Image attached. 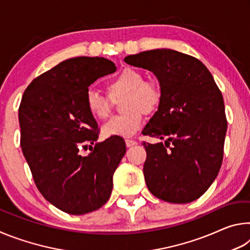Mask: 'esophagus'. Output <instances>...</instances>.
Listing matches in <instances>:
<instances>
[{
	"mask_svg": "<svg viewBox=\"0 0 250 250\" xmlns=\"http://www.w3.org/2000/svg\"><path fill=\"white\" fill-rule=\"evenodd\" d=\"M137 145H138V142L132 140V139H126V140H125V146H128V147L133 146H137Z\"/></svg>",
	"mask_w": 250,
	"mask_h": 250,
	"instance_id": "esophagus-1",
	"label": "esophagus"
}]
</instances>
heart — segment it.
<instances>
[{"label": "heart", "instance_id": "b5f03b06", "mask_svg": "<svg viewBox=\"0 0 250 250\" xmlns=\"http://www.w3.org/2000/svg\"><path fill=\"white\" fill-rule=\"evenodd\" d=\"M107 96L100 95L94 89L87 90L84 104L95 118H107L111 100L124 96L121 100L122 115L112 117L103 126L107 137H131L141 128L145 115L156 111L162 100L160 87L153 82L145 80L140 71L133 68H125L111 78L105 84Z\"/></svg>", "mask_w": 250, "mask_h": 250}]
</instances>
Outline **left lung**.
<instances>
[{
	"mask_svg": "<svg viewBox=\"0 0 250 250\" xmlns=\"http://www.w3.org/2000/svg\"><path fill=\"white\" fill-rule=\"evenodd\" d=\"M151 70L162 100L142 133L164 142H143V174L149 191L168 203L200 198L219 172L227 130L222 92L197 58L173 49H153L125 58Z\"/></svg>",
	"mask_w": 250,
	"mask_h": 250,
	"instance_id": "1",
	"label": "left lung"
}]
</instances>
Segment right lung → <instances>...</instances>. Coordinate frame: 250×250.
Masks as SVG:
<instances>
[{"label":"right lung","instance_id":"1","mask_svg":"<svg viewBox=\"0 0 250 250\" xmlns=\"http://www.w3.org/2000/svg\"><path fill=\"white\" fill-rule=\"evenodd\" d=\"M116 69L104 57L70 58L36 77L23 94L19 108L23 154L42 195L65 213H90L111 195L125 143L121 137L96 142L98 125L84 95L92 83ZM87 146L91 154L83 157L80 150Z\"/></svg>","mask_w":250,"mask_h":250}]
</instances>
